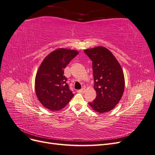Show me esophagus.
Here are the masks:
<instances>
[{
	"label": "esophagus",
	"instance_id": "obj_1",
	"mask_svg": "<svg viewBox=\"0 0 155 155\" xmlns=\"http://www.w3.org/2000/svg\"><path fill=\"white\" fill-rule=\"evenodd\" d=\"M85 88L81 89V90L78 91V92H79V93H85Z\"/></svg>",
	"mask_w": 155,
	"mask_h": 155
}]
</instances>
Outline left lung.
Returning <instances> with one entry per match:
<instances>
[{
	"label": "left lung",
	"instance_id": "obj_1",
	"mask_svg": "<svg viewBox=\"0 0 155 155\" xmlns=\"http://www.w3.org/2000/svg\"><path fill=\"white\" fill-rule=\"evenodd\" d=\"M92 61L96 97L88 103L92 109L103 114L114 109L123 96L125 87L124 72L111 51L104 46L84 50Z\"/></svg>",
	"mask_w": 155,
	"mask_h": 155
}]
</instances>
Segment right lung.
<instances>
[{"label": "right lung", "instance_id": "right-lung-1", "mask_svg": "<svg viewBox=\"0 0 155 155\" xmlns=\"http://www.w3.org/2000/svg\"><path fill=\"white\" fill-rule=\"evenodd\" d=\"M78 51L60 48L44 59L37 70L35 90L37 98L45 108L58 111L66 106L74 96L64 76V69Z\"/></svg>", "mask_w": 155, "mask_h": 155}]
</instances>
